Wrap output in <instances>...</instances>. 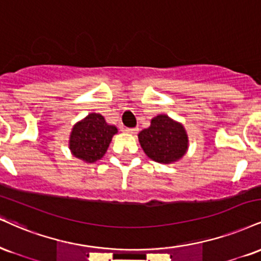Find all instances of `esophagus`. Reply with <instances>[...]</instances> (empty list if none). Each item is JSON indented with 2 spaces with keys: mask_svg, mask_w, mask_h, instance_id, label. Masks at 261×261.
Instances as JSON below:
<instances>
[{
  "mask_svg": "<svg viewBox=\"0 0 261 261\" xmlns=\"http://www.w3.org/2000/svg\"><path fill=\"white\" fill-rule=\"evenodd\" d=\"M125 131H126V133H128V134H137V131H139V127H128Z\"/></svg>",
  "mask_w": 261,
  "mask_h": 261,
  "instance_id": "esophagus-1",
  "label": "esophagus"
}]
</instances>
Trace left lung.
I'll use <instances>...</instances> for the list:
<instances>
[{"mask_svg":"<svg viewBox=\"0 0 261 261\" xmlns=\"http://www.w3.org/2000/svg\"><path fill=\"white\" fill-rule=\"evenodd\" d=\"M139 141L148 158L163 164L180 161L188 148L184 125L165 114L153 118L150 126L139 134Z\"/></svg>","mask_w":261,"mask_h":261,"instance_id":"obj_1","label":"left lung"}]
</instances>
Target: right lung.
<instances>
[{"label":"right lung","mask_w":261,"mask_h":261,"mask_svg":"<svg viewBox=\"0 0 261 261\" xmlns=\"http://www.w3.org/2000/svg\"><path fill=\"white\" fill-rule=\"evenodd\" d=\"M117 133V126L109 125L98 113H91L74 125L69 148L71 154L85 163H95L106 154Z\"/></svg>","instance_id":"obj_1"}]
</instances>
